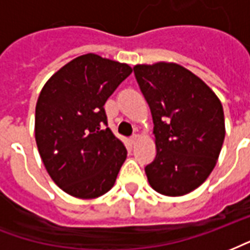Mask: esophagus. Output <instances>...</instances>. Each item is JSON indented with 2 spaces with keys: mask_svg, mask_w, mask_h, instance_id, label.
Here are the masks:
<instances>
[{
  "mask_svg": "<svg viewBox=\"0 0 250 250\" xmlns=\"http://www.w3.org/2000/svg\"><path fill=\"white\" fill-rule=\"evenodd\" d=\"M138 141H139V136H138V135H132V136H131V138H130L131 145H135V143H136V142H138Z\"/></svg>",
  "mask_w": 250,
  "mask_h": 250,
  "instance_id": "1",
  "label": "esophagus"
}]
</instances>
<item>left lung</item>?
Listing matches in <instances>:
<instances>
[{"instance_id": "1", "label": "left lung", "mask_w": 250, "mask_h": 250, "mask_svg": "<svg viewBox=\"0 0 250 250\" xmlns=\"http://www.w3.org/2000/svg\"><path fill=\"white\" fill-rule=\"evenodd\" d=\"M150 105L157 155L146 171L148 184L167 197H181L208 179L225 139L224 108L213 89L175 62L134 66Z\"/></svg>"}]
</instances>
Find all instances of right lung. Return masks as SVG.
Instances as JSON below:
<instances>
[{
  "instance_id": "obj_1",
  "label": "right lung",
  "mask_w": 250,
  "mask_h": 250,
  "mask_svg": "<svg viewBox=\"0 0 250 250\" xmlns=\"http://www.w3.org/2000/svg\"><path fill=\"white\" fill-rule=\"evenodd\" d=\"M132 68L87 53L62 66L41 89L35 138L49 177L82 199L112 188L127 158L123 142L107 125L104 104Z\"/></svg>"
}]
</instances>
